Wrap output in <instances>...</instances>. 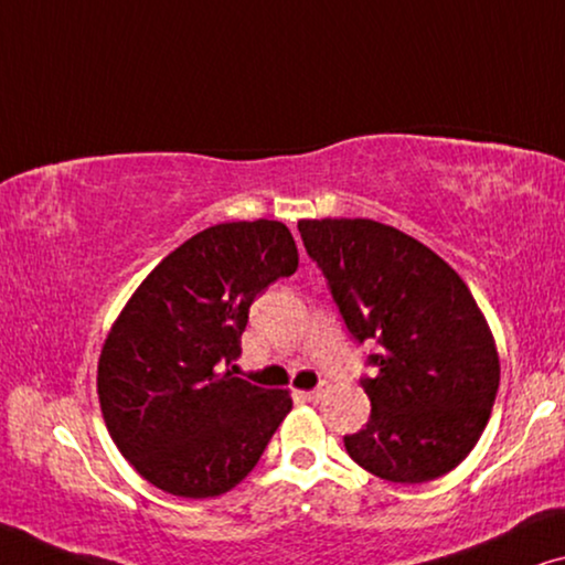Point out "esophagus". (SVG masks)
<instances>
[{
  "label": "esophagus",
  "mask_w": 565,
  "mask_h": 565,
  "mask_svg": "<svg viewBox=\"0 0 565 565\" xmlns=\"http://www.w3.org/2000/svg\"><path fill=\"white\" fill-rule=\"evenodd\" d=\"M301 396H305L307 402H320L324 396V386H317V388H312V392H305Z\"/></svg>",
  "instance_id": "esophagus-1"
}]
</instances>
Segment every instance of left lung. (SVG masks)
<instances>
[{"instance_id":"1","label":"left lung","mask_w":565,"mask_h":565,"mask_svg":"<svg viewBox=\"0 0 565 565\" xmlns=\"http://www.w3.org/2000/svg\"><path fill=\"white\" fill-rule=\"evenodd\" d=\"M355 343L376 340L363 430L345 435L355 463L379 479L423 483L479 443L499 388L494 338L463 279L415 237L373 220H301Z\"/></svg>"}]
</instances>
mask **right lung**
<instances>
[{"instance_id":"right-lung-1","label":"right lung","mask_w":565,"mask_h":565,"mask_svg":"<svg viewBox=\"0 0 565 565\" xmlns=\"http://www.w3.org/2000/svg\"><path fill=\"white\" fill-rule=\"evenodd\" d=\"M276 220L206 227L138 286L99 355L102 415L142 479L173 497H220L264 456L291 399L233 376L250 305L297 271Z\"/></svg>"}]
</instances>
